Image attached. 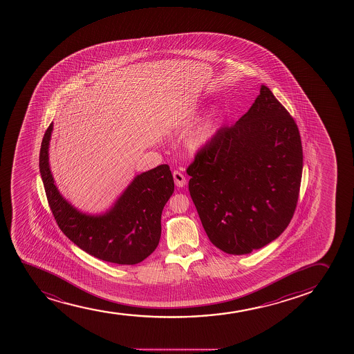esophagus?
I'll return each instance as SVG.
<instances>
[{
	"label": "esophagus",
	"instance_id": "obj_1",
	"mask_svg": "<svg viewBox=\"0 0 354 354\" xmlns=\"http://www.w3.org/2000/svg\"><path fill=\"white\" fill-rule=\"evenodd\" d=\"M173 178H174L175 185L176 187H185L186 186L187 180L185 178V175L179 171H173Z\"/></svg>",
	"mask_w": 354,
	"mask_h": 354
}]
</instances>
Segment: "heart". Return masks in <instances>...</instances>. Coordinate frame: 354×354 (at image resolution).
I'll return each instance as SVG.
<instances>
[{"label": "heart", "mask_w": 354, "mask_h": 354, "mask_svg": "<svg viewBox=\"0 0 354 354\" xmlns=\"http://www.w3.org/2000/svg\"><path fill=\"white\" fill-rule=\"evenodd\" d=\"M216 129H218V118L216 114L213 113L211 115L207 116L206 119H203L199 126L195 128L192 140L196 146L206 145L214 136Z\"/></svg>", "instance_id": "obj_1"}]
</instances>
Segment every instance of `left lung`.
I'll use <instances>...</instances> for the list:
<instances>
[{"mask_svg":"<svg viewBox=\"0 0 354 354\" xmlns=\"http://www.w3.org/2000/svg\"><path fill=\"white\" fill-rule=\"evenodd\" d=\"M188 188L211 243L248 254L286 230L298 203V126L270 88L232 127L220 128L187 168Z\"/></svg>","mask_w":354,"mask_h":354,"instance_id":"obj_1","label":"left lung"}]
</instances>
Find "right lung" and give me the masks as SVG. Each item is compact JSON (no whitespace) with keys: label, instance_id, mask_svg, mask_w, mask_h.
Masks as SVG:
<instances>
[{"label":"right lung","instance_id":"1","mask_svg":"<svg viewBox=\"0 0 354 354\" xmlns=\"http://www.w3.org/2000/svg\"><path fill=\"white\" fill-rule=\"evenodd\" d=\"M53 122L41 143L40 173L48 203L56 223L76 246L100 260L136 265L154 252L161 236V214L174 192L168 165L136 175L104 214L77 211L60 194L49 167Z\"/></svg>","mask_w":354,"mask_h":354}]
</instances>
